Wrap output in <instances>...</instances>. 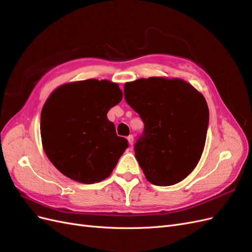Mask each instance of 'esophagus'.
<instances>
[{
    "instance_id": "esophagus-1",
    "label": "esophagus",
    "mask_w": 252,
    "mask_h": 252,
    "mask_svg": "<svg viewBox=\"0 0 252 252\" xmlns=\"http://www.w3.org/2000/svg\"><path fill=\"white\" fill-rule=\"evenodd\" d=\"M127 140H128V143H129V145H133V142H134L133 135H128V136H127Z\"/></svg>"
}]
</instances>
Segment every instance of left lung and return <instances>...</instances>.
<instances>
[{
    "instance_id": "obj_1",
    "label": "left lung",
    "mask_w": 252,
    "mask_h": 252,
    "mask_svg": "<svg viewBox=\"0 0 252 252\" xmlns=\"http://www.w3.org/2000/svg\"><path fill=\"white\" fill-rule=\"evenodd\" d=\"M124 96L144 123L134 154L145 178L157 186L184 180L205 147L209 110L203 94L181 79L152 77L126 83Z\"/></svg>"
}]
</instances>
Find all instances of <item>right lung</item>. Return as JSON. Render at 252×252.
I'll list each match as a JSON object with an SVG mask.
<instances>
[{"instance_id":"right-lung-1","label":"right lung","mask_w":252,"mask_h":252,"mask_svg":"<svg viewBox=\"0 0 252 252\" xmlns=\"http://www.w3.org/2000/svg\"><path fill=\"white\" fill-rule=\"evenodd\" d=\"M123 97L117 83L90 79L60 86L41 112L45 154L67 178L94 184L108 178L128 147L107 113Z\"/></svg>"}]
</instances>
